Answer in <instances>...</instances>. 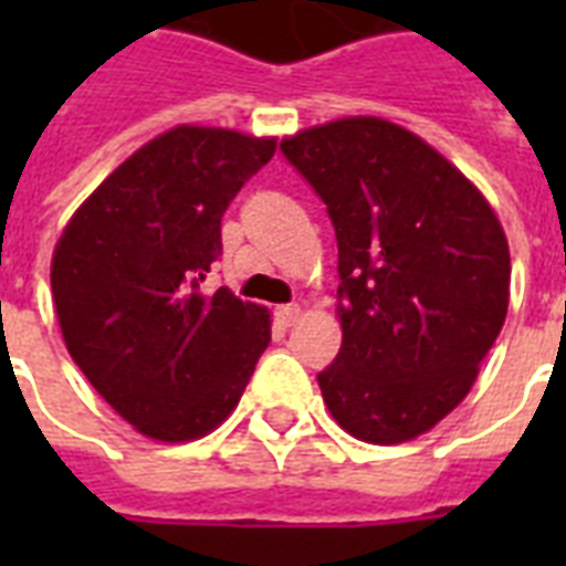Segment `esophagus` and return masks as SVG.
Listing matches in <instances>:
<instances>
[{"instance_id":"esophagus-1","label":"esophagus","mask_w":566,"mask_h":566,"mask_svg":"<svg viewBox=\"0 0 566 566\" xmlns=\"http://www.w3.org/2000/svg\"><path fill=\"white\" fill-rule=\"evenodd\" d=\"M300 305H279V308H275V319H279L282 326H293V323L300 319Z\"/></svg>"}]
</instances>
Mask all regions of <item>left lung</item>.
Masks as SVG:
<instances>
[{"label":"left lung","instance_id":"obj_1","mask_svg":"<svg viewBox=\"0 0 566 566\" xmlns=\"http://www.w3.org/2000/svg\"><path fill=\"white\" fill-rule=\"evenodd\" d=\"M337 238L344 344L319 373L353 438L402 443L473 387L509 311L511 255L473 181L402 126L346 117L282 140Z\"/></svg>","mask_w":566,"mask_h":566}]
</instances>
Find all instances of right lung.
Returning a JSON list of instances; mask_svg holds the SVG:
<instances>
[{
    "label": "right lung",
    "mask_w": 566,
    "mask_h": 566,
    "mask_svg": "<svg viewBox=\"0 0 566 566\" xmlns=\"http://www.w3.org/2000/svg\"><path fill=\"white\" fill-rule=\"evenodd\" d=\"M273 137L179 126L140 146L66 222L52 255L64 344L99 396L167 443L217 429L270 344V314L202 293L220 222Z\"/></svg>",
    "instance_id": "right-lung-1"
}]
</instances>
